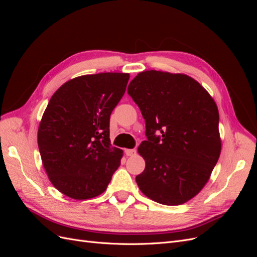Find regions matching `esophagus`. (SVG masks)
<instances>
[{"mask_svg":"<svg viewBox=\"0 0 257 257\" xmlns=\"http://www.w3.org/2000/svg\"><path fill=\"white\" fill-rule=\"evenodd\" d=\"M124 152H125L127 157H134L137 151H136V149H126Z\"/></svg>","mask_w":257,"mask_h":257,"instance_id":"esophagus-1","label":"esophagus"}]
</instances>
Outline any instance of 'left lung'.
Instances as JSON below:
<instances>
[{
    "label": "left lung",
    "instance_id": "obj_1",
    "mask_svg": "<svg viewBox=\"0 0 257 257\" xmlns=\"http://www.w3.org/2000/svg\"><path fill=\"white\" fill-rule=\"evenodd\" d=\"M146 122L138 152L146 161L139 189L162 205L186 203L204 188L220 158L219 110L191 77L139 73L127 88Z\"/></svg>",
    "mask_w": 257,
    "mask_h": 257
}]
</instances>
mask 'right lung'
<instances>
[{"mask_svg":"<svg viewBox=\"0 0 257 257\" xmlns=\"http://www.w3.org/2000/svg\"><path fill=\"white\" fill-rule=\"evenodd\" d=\"M128 79L124 73L84 75L51 96L37 143L49 180L64 195L98 196L120 166L122 150L110 144L109 121Z\"/></svg>","mask_w":257,"mask_h":257,"instance_id":"obj_1","label":"right lung"}]
</instances>
